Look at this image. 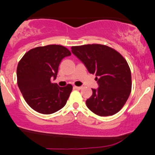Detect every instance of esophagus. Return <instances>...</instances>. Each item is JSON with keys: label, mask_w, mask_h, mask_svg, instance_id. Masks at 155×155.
I'll use <instances>...</instances> for the list:
<instances>
[{"label": "esophagus", "mask_w": 155, "mask_h": 155, "mask_svg": "<svg viewBox=\"0 0 155 155\" xmlns=\"http://www.w3.org/2000/svg\"><path fill=\"white\" fill-rule=\"evenodd\" d=\"M73 88H75V89H79H79L82 88V87H81V86H74V87H73Z\"/></svg>", "instance_id": "1"}]
</instances>
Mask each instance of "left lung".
Listing matches in <instances>:
<instances>
[{
  "mask_svg": "<svg viewBox=\"0 0 155 155\" xmlns=\"http://www.w3.org/2000/svg\"><path fill=\"white\" fill-rule=\"evenodd\" d=\"M71 51L99 85L92 89L86 101L87 108L100 116H109L119 112L126 104L132 87L131 72L127 61L114 48L101 44L72 46Z\"/></svg>",
  "mask_w": 155,
  "mask_h": 155,
  "instance_id": "left-lung-1",
  "label": "left lung"
}]
</instances>
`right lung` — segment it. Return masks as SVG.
Segmentation results:
<instances>
[{
  "instance_id": "1",
  "label": "right lung",
  "mask_w": 155,
  "mask_h": 155,
  "mask_svg": "<svg viewBox=\"0 0 155 155\" xmlns=\"http://www.w3.org/2000/svg\"><path fill=\"white\" fill-rule=\"evenodd\" d=\"M71 55L70 50L60 45L39 46L24 54L17 67V83L29 107L42 114H51L66 104L73 86L59 87L52 83L61 61Z\"/></svg>"
}]
</instances>
